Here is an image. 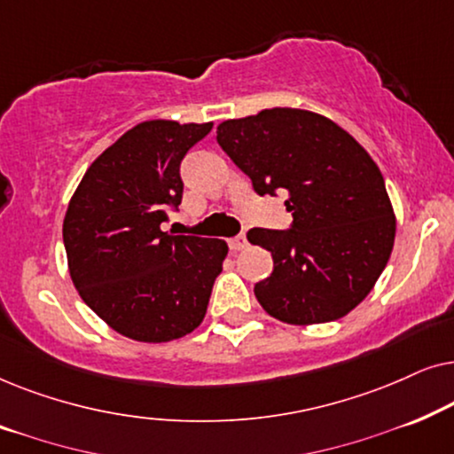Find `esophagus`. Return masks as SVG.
<instances>
[{"instance_id":"34e87169","label":"esophagus","mask_w":454,"mask_h":454,"mask_svg":"<svg viewBox=\"0 0 454 454\" xmlns=\"http://www.w3.org/2000/svg\"><path fill=\"white\" fill-rule=\"evenodd\" d=\"M246 246H247V239H246L244 233L235 235V238L231 239V250H244Z\"/></svg>"}]
</instances>
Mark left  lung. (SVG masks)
Returning a JSON list of instances; mask_svg holds the SVG:
<instances>
[{"label": "left lung", "mask_w": 454, "mask_h": 454, "mask_svg": "<svg viewBox=\"0 0 454 454\" xmlns=\"http://www.w3.org/2000/svg\"><path fill=\"white\" fill-rule=\"evenodd\" d=\"M216 142L258 196H287L289 229L247 231L272 254L254 294L272 318L322 325L349 314L387 266L395 213L378 165L337 123L312 111L275 107L227 120Z\"/></svg>", "instance_id": "obj_1"}]
</instances>
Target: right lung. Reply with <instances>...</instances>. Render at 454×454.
I'll return each mask as SVG.
<instances>
[{"mask_svg": "<svg viewBox=\"0 0 454 454\" xmlns=\"http://www.w3.org/2000/svg\"><path fill=\"white\" fill-rule=\"evenodd\" d=\"M213 123L128 129L84 173L64 219L74 287L123 337L165 343L194 331L223 270V239L163 231L182 204L179 167Z\"/></svg>", "mask_w": 454, "mask_h": 454, "instance_id": "obj_1", "label": "right lung"}]
</instances>
